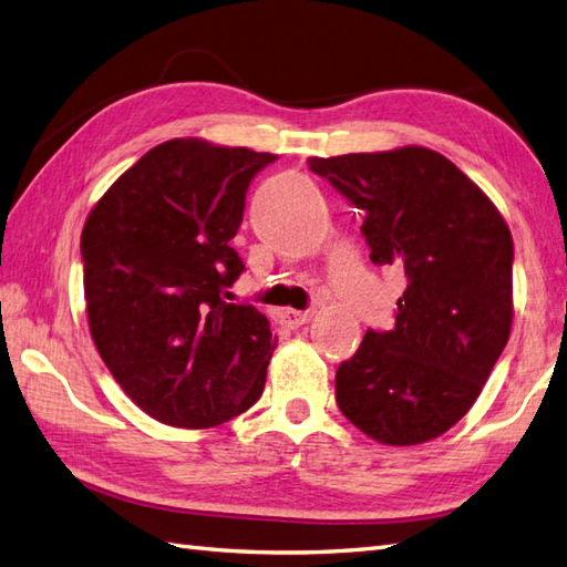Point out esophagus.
<instances>
[{
    "instance_id": "34e87169",
    "label": "esophagus",
    "mask_w": 567,
    "mask_h": 567,
    "mask_svg": "<svg viewBox=\"0 0 567 567\" xmlns=\"http://www.w3.org/2000/svg\"><path fill=\"white\" fill-rule=\"evenodd\" d=\"M312 316H316V310H291V308H286V310L279 312V320H281V324L296 330V327L310 322Z\"/></svg>"
}]
</instances>
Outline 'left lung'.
Listing matches in <instances>:
<instances>
[{
	"instance_id": "1",
	"label": "left lung",
	"mask_w": 567,
	"mask_h": 567,
	"mask_svg": "<svg viewBox=\"0 0 567 567\" xmlns=\"http://www.w3.org/2000/svg\"><path fill=\"white\" fill-rule=\"evenodd\" d=\"M308 165L363 210L371 261L408 276L393 330H369L339 363L337 405L388 446L442 436L473 408L509 339L507 223L430 147L310 157Z\"/></svg>"
}]
</instances>
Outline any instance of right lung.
<instances>
[{
    "label": "right lung",
    "mask_w": 567,
    "mask_h": 567,
    "mask_svg": "<svg viewBox=\"0 0 567 567\" xmlns=\"http://www.w3.org/2000/svg\"><path fill=\"white\" fill-rule=\"evenodd\" d=\"M276 159L174 137L99 198L82 230L94 344L116 383L162 424L208 430L259 400L269 320L230 303L245 271L230 247L251 179Z\"/></svg>",
    "instance_id": "obj_1"
}]
</instances>
